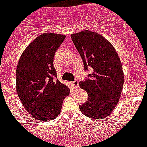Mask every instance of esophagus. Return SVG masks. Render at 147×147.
Instances as JSON below:
<instances>
[{
  "instance_id": "34e87169",
  "label": "esophagus",
  "mask_w": 147,
  "mask_h": 147,
  "mask_svg": "<svg viewBox=\"0 0 147 147\" xmlns=\"http://www.w3.org/2000/svg\"><path fill=\"white\" fill-rule=\"evenodd\" d=\"M72 84L73 85L74 87H78V84H79V81H78L77 79H75V81H72Z\"/></svg>"
}]
</instances>
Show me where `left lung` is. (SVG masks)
Segmentation results:
<instances>
[{"label":"left lung","mask_w":147,"mask_h":147,"mask_svg":"<svg viewBox=\"0 0 147 147\" xmlns=\"http://www.w3.org/2000/svg\"><path fill=\"white\" fill-rule=\"evenodd\" d=\"M71 38L81 56L84 70L92 68L91 74L80 81L88 99L79 108L90 118H106L114 110L123 88L121 60L113 46L98 33L85 30L72 34Z\"/></svg>","instance_id":"obj_1"}]
</instances>
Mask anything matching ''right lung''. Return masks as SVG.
<instances>
[{
	"instance_id": "1",
	"label": "right lung",
	"mask_w": 147,
	"mask_h": 147,
	"mask_svg": "<svg viewBox=\"0 0 147 147\" xmlns=\"http://www.w3.org/2000/svg\"><path fill=\"white\" fill-rule=\"evenodd\" d=\"M66 37L44 33L24 50L16 69L17 93L24 108L34 118L49 121L61 111L69 89L57 79L53 66L56 51Z\"/></svg>"
}]
</instances>
